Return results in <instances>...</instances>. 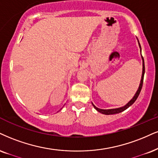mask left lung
<instances>
[{"label":"left lung","instance_id":"8db88e82","mask_svg":"<svg viewBox=\"0 0 158 158\" xmlns=\"http://www.w3.org/2000/svg\"><path fill=\"white\" fill-rule=\"evenodd\" d=\"M139 44L140 48H141V44H140L139 42ZM142 59H143V72H142V76H141V83H140V85H139V89H138L137 92L135 93V96L133 97V98L132 99V100H130V102H128L127 104L126 105V106L122 107V108H115V109H108V110H105V109H100V108H97V107L95 106L94 104H92L93 106H94V108L95 109H96L97 111H99L100 113H101V114H106V115H110V114H118V113H121V112L124 111V110H126L127 108H129V107H130V106H132V105H133V103L135 102V101L136 100H137L138 97H139L140 92H141V89H142V86H143V76H144V73H145V67H144V61H143V56H142Z\"/></svg>","mask_w":158,"mask_h":158}]
</instances>
